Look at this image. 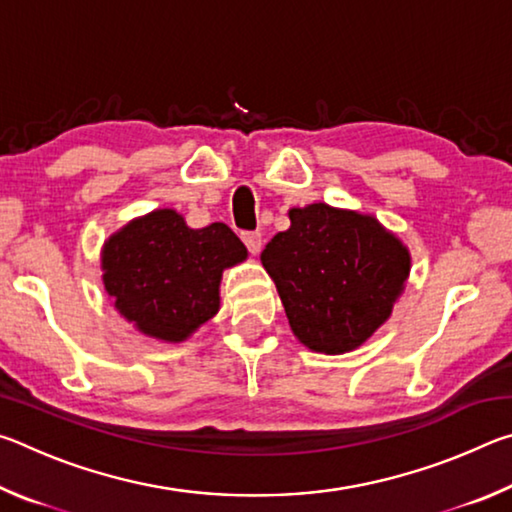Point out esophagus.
<instances>
[{
	"label": "esophagus",
	"instance_id": "obj_1",
	"mask_svg": "<svg viewBox=\"0 0 512 512\" xmlns=\"http://www.w3.org/2000/svg\"><path fill=\"white\" fill-rule=\"evenodd\" d=\"M241 239H244L246 248L250 250V253L257 255L259 250H262V232L259 230H248V232H241Z\"/></svg>",
	"mask_w": 512,
	"mask_h": 512
}]
</instances>
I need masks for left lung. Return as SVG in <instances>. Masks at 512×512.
<instances>
[{
	"label": "left lung",
	"mask_w": 512,
	"mask_h": 512,
	"mask_svg": "<svg viewBox=\"0 0 512 512\" xmlns=\"http://www.w3.org/2000/svg\"><path fill=\"white\" fill-rule=\"evenodd\" d=\"M289 219L262 264L293 334L316 352L354 350L391 316L409 277V250L372 216L325 203L293 207Z\"/></svg>",
	"instance_id": "obj_1"
}]
</instances>
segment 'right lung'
Returning <instances> with one entry per match:
<instances>
[{
	"instance_id": "1",
	"label": "right lung",
	"mask_w": 512,
	"mask_h": 512,
	"mask_svg": "<svg viewBox=\"0 0 512 512\" xmlns=\"http://www.w3.org/2000/svg\"><path fill=\"white\" fill-rule=\"evenodd\" d=\"M246 255L225 223L194 230L178 212L155 210L106 241L103 284L140 332L176 343L219 311L223 268Z\"/></svg>"
}]
</instances>
